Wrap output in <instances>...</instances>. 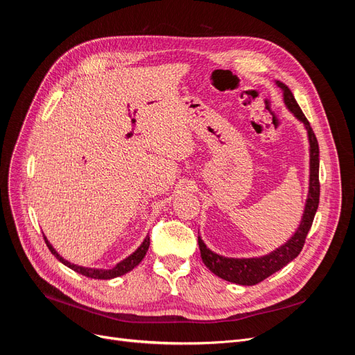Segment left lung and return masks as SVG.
Instances as JSON below:
<instances>
[{
  "instance_id": "obj_1",
  "label": "left lung",
  "mask_w": 355,
  "mask_h": 355,
  "mask_svg": "<svg viewBox=\"0 0 355 355\" xmlns=\"http://www.w3.org/2000/svg\"><path fill=\"white\" fill-rule=\"evenodd\" d=\"M277 85L283 90L284 103L290 112L302 121L306 132H308V141H309V191L308 198L305 202V210L302 220L297 227L296 232L292 235L286 244L280 245L274 252L268 253L261 257H243V259H235V257H225L218 253H213L207 245L204 244L201 237L198 235V245L201 252V259L209 270L216 274L218 277L223 278L230 283L241 284V286H254L257 283L263 282L265 278L272 275L274 272L280 271L283 266L288 262H292L295 257L302 250L305 244V239L308 231L313 225L315 211L318 209L320 201V180H318V167H320V151H318V142L317 137L311 128L306 116L304 115L302 110L295 99V96L290 92L286 84L277 81Z\"/></svg>"
}]
</instances>
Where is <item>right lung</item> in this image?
Wrapping results in <instances>:
<instances>
[{
	"label": "right lung",
	"instance_id": "add662e5",
	"mask_svg": "<svg viewBox=\"0 0 355 355\" xmlns=\"http://www.w3.org/2000/svg\"><path fill=\"white\" fill-rule=\"evenodd\" d=\"M44 240H46V244L49 247V250L53 254H55L63 265H67L68 268H71V270H73L75 272H78V274L85 275V277H89V278H96V280H111V278L120 277V275L127 274L128 271H132L135 266H137L139 263L142 262V259H144L148 249H149V235H146V239L144 240V243L141 245L137 247V250L135 253H132L128 257H125L124 261H121L120 263H116L114 268H111V270H98V268H84V266H78V265H73V263L68 262L67 259H63V257L55 249H53V245L47 241L46 237H44Z\"/></svg>",
	"mask_w": 355,
	"mask_h": 355
}]
</instances>
